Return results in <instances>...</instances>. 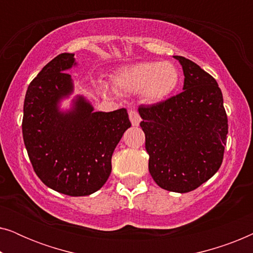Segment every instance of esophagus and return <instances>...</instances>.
<instances>
[{
	"mask_svg": "<svg viewBox=\"0 0 253 253\" xmlns=\"http://www.w3.org/2000/svg\"><path fill=\"white\" fill-rule=\"evenodd\" d=\"M129 117H130V121H131V123H132L133 126H139L141 119H140L139 114H138L137 110H130Z\"/></svg>",
	"mask_w": 253,
	"mask_h": 253,
	"instance_id": "obj_1",
	"label": "esophagus"
}]
</instances>
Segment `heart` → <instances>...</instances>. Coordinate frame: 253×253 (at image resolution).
Wrapping results in <instances>:
<instances>
[{
	"label": "heart",
	"mask_w": 253,
	"mask_h": 253,
	"mask_svg": "<svg viewBox=\"0 0 253 253\" xmlns=\"http://www.w3.org/2000/svg\"><path fill=\"white\" fill-rule=\"evenodd\" d=\"M179 74L170 62H141L121 68L113 75L114 89L123 94L140 93L147 103L164 101L177 87ZM103 94L114 91L107 84L100 86Z\"/></svg>",
	"instance_id": "b5f03b06"
}]
</instances>
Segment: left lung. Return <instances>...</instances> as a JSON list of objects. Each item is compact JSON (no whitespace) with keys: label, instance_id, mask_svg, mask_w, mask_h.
I'll use <instances>...</instances> for the list:
<instances>
[{"label":"left lung","instance_id":"8db88e82","mask_svg":"<svg viewBox=\"0 0 253 253\" xmlns=\"http://www.w3.org/2000/svg\"><path fill=\"white\" fill-rule=\"evenodd\" d=\"M184 74L183 92L138 108L148 170L168 191L185 193L212 177L222 164L228 119L215 79L198 64L174 56Z\"/></svg>","mask_w":253,"mask_h":253}]
</instances>
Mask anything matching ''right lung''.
<instances>
[{
	"mask_svg": "<svg viewBox=\"0 0 253 253\" xmlns=\"http://www.w3.org/2000/svg\"><path fill=\"white\" fill-rule=\"evenodd\" d=\"M75 54L57 55L31 82L24 101L23 138L34 171L43 184L71 197L102 188L112 172V155L131 126L126 108L93 112L84 96L69 110L60 103L74 92L67 70Z\"/></svg>",
	"mask_w": 253,
	"mask_h": 253,
	"instance_id": "add662e5",
	"label": "right lung"
}]
</instances>
